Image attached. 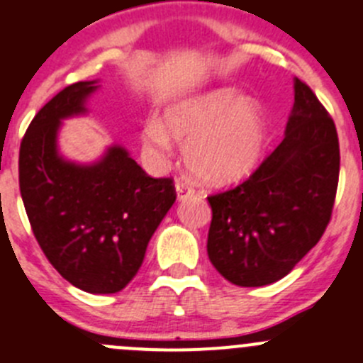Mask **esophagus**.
Returning <instances> with one entry per match:
<instances>
[{
  "mask_svg": "<svg viewBox=\"0 0 363 363\" xmlns=\"http://www.w3.org/2000/svg\"><path fill=\"white\" fill-rule=\"evenodd\" d=\"M175 191H177V201H186V199L195 195V189H193L186 181L175 182Z\"/></svg>",
  "mask_w": 363,
  "mask_h": 363,
  "instance_id": "34e87169",
  "label": "esophagus"
}]
</instances>
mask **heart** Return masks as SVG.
I'll use <instances>...</instances> for the list:
<instances>
[{
	"instance_id": "1",
	"label": "heart",
	"mask_w": 363,
	"mask_h": 363,
	"mask_svg": "<svg viewBox=\"0 0 363 363\" xmlns=\"http://www.w3.org/2000/svg\"><path fill=\"white\" fill-rule=\"evenodd\" d=\"M175 141L186 143L184 161L195 177L231 184L252 174L269 141V123L258 101L235 87H216L166 107L162 121L141 128L145 148L166 154Z\"/></svg>"
}]
</instances>
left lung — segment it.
I'll return each instance as SVG.
<instances>
[{"label":"left lung","instance_id":"8db88e82","mask_svg":"<svg viewBox=\"0 0 363 363\" xmlns=\"http://www.w3.org/2000/svg\"><path fill=\"white\" fill-rule=\"evenodd\" d=\"M284 138L247 181L208 197V256L238 286L284 277L326 231L337 195L340 150L333 120L313 91L294 79Z\"/></svg>","mask_w":363,"mask_h":363}]
</instances>
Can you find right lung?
<instances>
[{
  "label": "right lung",
  "instance_id": "right-lung-1",
  "mask_svg": "<svg viewBox=\"0 0 363 363\" xmlns=\"http://www.w3.org/2000/svg\"><path fill=\"white\" fill-rule=\"evenodd\" d=\"M96 80L64 87L35 114L19 148V189L30 225L57 272L89 294L123 290L175 202L172 179H154L120 145L79 164L59 154L62 120L86 114Z\"/></svg>",
  "mask_w": 363,
  "mask_h": 363
}]
</instances>
